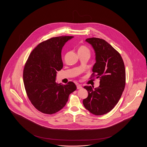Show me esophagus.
Wrapping results in <instances>:
<instances>
[{"instance_id":"1","label":"esophagus","mask_w":147,"mask_h":147,"mask_svg":"<svg viewBox=\"0 0 147 147\" xmlns=\"http://www.w3.org/2000/svg\"><path fill=\"white\" fill-rule=\"evenodd\" d=\"M77 88L78 89H82V85H80V84H78V85H77Z\"/></svg>"}]
</instances>
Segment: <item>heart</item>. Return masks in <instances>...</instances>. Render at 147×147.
<instances>
[{"mask_svg":"<svg viewBox=\"0 0 147 147\" xmlns=\"http://www.w3.org/2000/svg\"><path fill=\"white\" fill-rule=\"evenodd\" d=\"M78 52L79 53H85V54H88L90 55V51L89 49L85 46H80L79 49H78Z\"/></svg>","mask_w":147,"mask_h":147,"instance_id":"b5f03b06","label":"heart"}]
</instances>
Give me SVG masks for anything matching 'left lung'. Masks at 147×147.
Listing matches in <instances>:
<instances>
[{"label": "left lung", "mask_w": 147, "mask_h": 147, "mask_svg": "<svg viewBox=\"0 0 147 147\" xmlns=\"http://www.w3.org/2000/svg\"><path fill=\"white\" fill-rule=\"evenodd\" d=\"M93 47L96 63L90 79H100V85L93 88H84L88 96L83 100L84 107L91 113L105 115L114 108L121 97L126 84V71L123 61L119 52L103 39L92 37L86 39Z\"/></svg>", "instance_id": "obj_1"}]
</instances>
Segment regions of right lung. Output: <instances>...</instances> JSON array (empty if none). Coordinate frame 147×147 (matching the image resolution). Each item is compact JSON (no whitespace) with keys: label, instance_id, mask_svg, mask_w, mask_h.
Here are the masks:
<instances>
[{"label":"right lung","instance_id":"right-lung-1","mask_svg":"<svg viewBox=\"0 0 147 147\" xmlns=\"http://www.w3.org/2000/svg\"><path fill=\"white\" fill-rule=\"evenodd\" d=\"M73 36H59L38 44L31 52L23 71V80L31 104L39 111L53 114L63 109L77 89L72 82L57 83V71L63 68L61 52Z\"/></svg>","mask_w":147,"mask_h":147}]
</instances>
